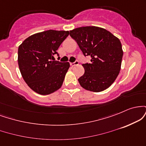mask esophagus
<instances>
[{"mask_svg": "<svg viewBox=\"0 0 146 146\" xmlns=\"http://www.w3.org/2000/svg\"><path fill=\"white\" fill-rule=\"evenodd\" d=\"M78 64H79V62L78 61H75V62H71V63H70V65H71V66H76V65H78Z\"/></svg>", "mask_w": 146, "mask_h": 146, "instance_id": "34e87169", "label": "esophagus"}]
</instances>
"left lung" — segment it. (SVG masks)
<instances>
[{
    "label": "left lung",
    "mask_w": 146,
    "mask_h": 146,
    "mask_svg": "<svg viewBox=\"0 0 146 146\" xmlns=\"http://www.w3.org/2000/svg\"><path fill=\"white\" fill-rule=\"evenodd\" d=\"M84 56L90 63L83 64L84 73L78 79L82 88L93 92L108 88L116 80L123 57L121 43L113 33L95 26L82 27L70 31Z\"/></svg>",
    "instance_id": "left-lung-1"
}]
</instances>
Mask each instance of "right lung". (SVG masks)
Returning <instances> with one entry per match:
<instances>
[{
	"label": "right lung",
	"instance_id": "obj_1",
	"mask_svg": "<svg viewBox=\"0 0 146 146\" xmlns=\"http://www.w3.org/2000/svg\"><path fill=\"white\" fill-rule=\"evenodd\" d=\"M68 31L48 30L28 37L18 47V62L25 82L33 91L48 95L62 85L69 62L54 60Z\"/></svg>",
	"mask_w": 146,
	"mask_h": 146
}]
</instances>
